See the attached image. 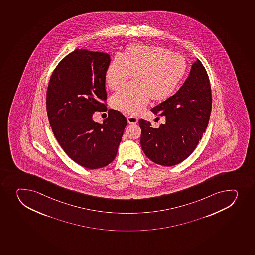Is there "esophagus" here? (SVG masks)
<instances>
[{
    "mask_svg": "<svg viewBox=\"0 0 255 255\" xmlns=\"http://www.w3.org/2000/svg\"><path fill=\"white\" fill-rule=\"evenodd\" d=\"M127 121L129 124H136L138 122V119L135 116H129L127 117Z\"/></svg>",
    "mask_w": 255,
    "mask_h": 255,
    "instance_id": "34e87169",
    "label": "esophagus"
}]
</instances>
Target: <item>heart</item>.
<instances>
[{
  "label": "heart",
  "instance_id": "1",
  "mask_svg": "<svg viewBox=\"0 0 255 255\" xmlns=\"http://www.w3.org/2000/svg\"><path fill=\"white\" fill-rule=\"evenodd\" d=\"M186 60L160 46L131 44L109 64L105 81L116 91L131 78L134 82L125 86L111 97V106L117 111L136 115L149 98L162 101L174 93L187 72Z\"/></svg>",
  "mask_w": 255,
  "mask_h": 255
}]
</instances>
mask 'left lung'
Wrapping results in <instances>:
<instances>
[{
  "label": "left lung",
  "instance_id": "1",
  "mask_svg": "<svg viewBox=\"0 0 255 255\" xmlns=\"http://www.w3.org/2000/svg\"><path fill=\"white\" fill-rule=\"evenodd\" d=\"M211 109L209 76L197 59L179 91L151 110L156 116H164L165 123L154 128L149 121L139 119L140 144L145 155L163 166L184 161L205 132Z\"/></svg>",
  "mask_w": 255,
  "mask_h": 255
}]
</instances>
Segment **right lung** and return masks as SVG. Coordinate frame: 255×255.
Instances as JSON below:
<instances>
[{"label":"right lung","mask_w":255,"mask_h":255,"mask_svg":"<svg viewBox=\"0 0 255 255\" xmlns=\"http://www.w3.org/2000/svg\"><path fill=\"white\" fill-rule=\"evenodd\" d=\"M110 62L108 54L76 49L57 65L46 91L54 135L72 160L90 169L113 161L127 125L117 111L109 110L102 124L92 119L96 111H107L105 73Z\"/></svg>","instance_id":"1"}]
</instances>
